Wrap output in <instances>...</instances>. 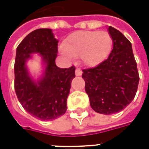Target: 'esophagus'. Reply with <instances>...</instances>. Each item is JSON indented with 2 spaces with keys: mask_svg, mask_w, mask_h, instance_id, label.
Segmentation results:
<instances>
[{
  "mask_svg": "<svg viewBox=\"0 0 149 149\" xmlns=\"http://www.w3.org/2000/svg\"><path fill=\"white\" fill-rule=\"evenodd\" d=\"M82 71L80 69H79V68H77L75 70V75L76 76H80L82 75Z\"/></svg>",
  "mask_w": 149,
  "mask_h": 149,
  "instance_id": "esophagus-1",
  "label": "esophagus"
}]
</instances>
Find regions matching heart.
I'll list each match as a JSON object with an SVG mask.
<instances>
[{"instance_id":"b5f03b06","label":"heart","mask_w":149,"mask_h":149,"mask_svg":"<svg viewBox=\"0 0 149 149\" xmlns=\"http://www.w3.org/2000/svg\"><path fill=\"white\" fill-rule=\"evenodd\" d=\"M112 43L107 31H78L68 36L60 49L68 58L79 57L83 65L94 67L107 58Z\"/></svg>"}]
</instances>
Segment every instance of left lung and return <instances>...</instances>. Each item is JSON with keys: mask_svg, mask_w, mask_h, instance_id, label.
Wrapping results in <instances>:
<instances>
[{"mask_svg": "<svg viewBox=\"0 0 149 149\" xmlns=\"http://www.w3.org/2000/svg\"><path fill=\"white\" fill-rule=\"evenodd\" d=\"M108 32L113 49L108 58L97 67L83 70L85 91L94 111L113 114L132 102L137 91L139 74L132 44L120 31L111 26Z\"/></svg>", "mask_w": 149, "mask_h": 149, "instance_id": "8db88e82", "label": "left lung"}]
</instances>
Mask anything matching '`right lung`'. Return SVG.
<instances>
[{
    "label": "right lung",
    "instance_id": "obj_1",
    "mask_svg": "<svg viewBox=\"0 0 149 149\" xmlns=\"http://www.w3.org/2000/svg\"><path fill=\"white\" fill-rule=\"evenodd\" d=\"M58 40L50 29L29 33L17 48L14 65L15 91L24 109L35 118L52 120L67 111L70 84L75 77L74 67L59 68L55 64ZM38 54L41 59V74L31 75L27 62Z\"/></svg>",
    "mask_w": 149,
    "mask_h": 149
}]
</instances>
